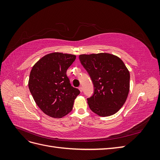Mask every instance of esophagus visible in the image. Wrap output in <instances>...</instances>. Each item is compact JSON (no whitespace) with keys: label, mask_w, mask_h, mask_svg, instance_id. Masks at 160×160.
<instances>
[{"label":"esophagus","mask_w":160,"mask_h":160,"mask_svg":"<svg viewBox=\"0 0 160 160\" xmlns=\"http://www.w3.org/2000/svg\"><path fill=\"white\" fill-rule=\"evenodd\" d=\"M79 91H80L81 92L83 91V88H82L81 86H80V87H79Z\"/></svg>","instance_id":"34e87169"}]
</instances>
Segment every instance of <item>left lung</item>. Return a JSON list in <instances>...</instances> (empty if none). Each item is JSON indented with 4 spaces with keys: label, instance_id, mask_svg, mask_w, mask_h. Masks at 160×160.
Returning <instances> with one entry per match:
<instances>
[{
    "label": "left lung",
    "instance_id": "left-lung-1",
    "mask_svg": "<svg viewBox=\"0 0 160 160\" xmlns=\"http://www.w3.org/2000/svg\"><path fill=\"white\" fill-rule=\"evenodd\" d=\"M79 58L93 84V94L87 99L91 110L101 117L117 113L129 91L130 75L124 62L109 53L81 55Z\"/></svg>",
    "mask_w": 160,
    "mask_h": 160
}]
</instances>
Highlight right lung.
Segmentation results:
<instances>
[{"label": "right lung", "mask_w": 160, "mask_h": 160, "mask_svg": "<svg viewBox=\"0 0 160 160\" xmlns=\"http://www.w3.org/2000/svg\"><path fill=\"white\" fill-rule=\"evenodd\" d=\"M76 56L52 52L38 60L32 67L28 88L35 103L50 117L61 118L71 112L80 91L71 86L67 70Z\"/></svg>", "instance_id": "obj_1"}]
</instances>
